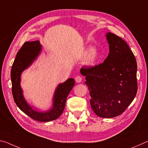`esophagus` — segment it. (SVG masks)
<instances>
[{
	"mask_svg": "<svg viewBox=\"0 0 148 148\" xmlns=\"http://www.w3.org/2000/svg\"><path fill=\"white\" fill-rule=\"evenodd\" d=\"M82 77L81 76H79V75H77V76H76L75 77V81H76L77 83H80V82H82Z\"/></svg>",
	"mask_w": 148,
	"mask_h": 148,
	"instance_id": "esophagus-1",
	"label": "esophagus"
}]
</instances>
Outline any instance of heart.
Instances as JSON below:
<instances>
[{"label":"heart","mask_w":148,"mask_h":148,"mask_svg":"<svg viewBox=\"0 0 148 148\" xmlns=\"http://www.w3.org/2000/svg\"><path fill=\"white\" fill-rule=\"evenodd\" d=\"M88 57L87 58V64L89 65H94L97 63L99 59V54L95 50L89 49L87 50Z\"/></svg>","instance_id":"obj_1"}]
</instances>
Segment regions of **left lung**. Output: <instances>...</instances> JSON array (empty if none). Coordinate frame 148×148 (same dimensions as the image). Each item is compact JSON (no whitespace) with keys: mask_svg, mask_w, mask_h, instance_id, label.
Wrapping results in <instances>:
<instances>
[{"mask_svg":"<svg viewBox=\"0 0 148 148\" xmlns=\"http://www.w3.org/2000/svg\"><path fill=\"white\" fill-rule=\"evenodd\" d=\"M110 53L102 63L83 66L90 104L97 116L111 118L121 114L136 96L138 84L135 57L124 40L108 32Z\"/></svg>","mask_w":148,"mask_h":148,"instance_id":"obj_1","label":"left lung"}]
</instances>
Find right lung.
Here are the masks:
<instances>
[{"instance_id":"1","label":"right lung","mask_w":148,"mask_h":148,"mask_svg":"<svg viewBox=\"0 0 148 148\" xmlns=\"http://www.w3.org/2000/svg\"><path fill=\"white\" fill-rule=\"evenodd\" d=\"M40 50V42L36 40L25 42L17 52L11 70L12 92L15 102L22 112L36 121L47 122L57 119L62 113L66 98L74 86L75 80L69 78L58 86L55 92L53 107L51 110L46 112H38L32 110L23 98L20 87V76L21 72L38 56Z\"/></svg>"}]
</instances>
